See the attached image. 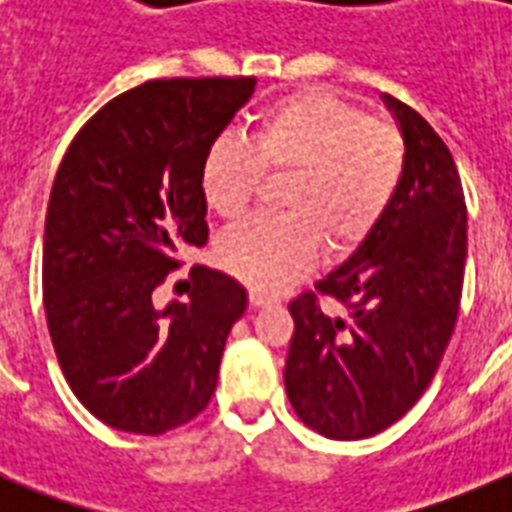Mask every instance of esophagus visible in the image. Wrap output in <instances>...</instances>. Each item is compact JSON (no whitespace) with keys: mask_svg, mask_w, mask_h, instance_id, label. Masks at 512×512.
Returning a JSON list of instances; mask_svg holds the SVG:
<instances>
[{"mask_svg":"<svg viewBox=\"0 0 512 512\" xmlns=\"http://www.w3.org/2000/svg\"><path fill=\"white\" fill-rule=\"evenodd\" d=\"M273 303H276V300L263 295V292H249V305H252V308H265V305H273Z\"/></svg>","mask_w":512,"mask_h":512,"instance_id":"obj_1","label":"esophagus"}]
</instances>
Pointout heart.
I'll use <instances>...</instances> for the list:
<instances>
[{
    "instance_id": "heart-1",
    "label": "heart",
    "mask_w": 512,
    "mask_h": 512,
    "mask_svg": "<svg viewBox=\"0 0 512 512\" xmlns=\"http://www.w3.org/2000/svg\"><path fill=\"white\" fill-rule=\"evenodd\" d=\"M265 172H292L287 217H249L217 244L225 271L257 292L284 287L313 265L321 241L356 247L380 225L406 175V140L396 124L369 119L329 92H297L257 114L249 146L217 135L201 156L207 207L236 217Z\"/></svg>"
}]
</instances>
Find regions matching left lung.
I'll return each mask as SVG.
<instances>
[{
	"label": "left lung",
	"mask_w": 512,
	"mask_h": 512,
	"mask_svg": "<svg viewBox=\"0 0 512 512\" xmlns=\"http://www.w3.org/2000/svg\"><path fill=\"white\" fill-rule=\"evenodd\" d=\"M382 100L406 140L401 191L356 252L289 303V404L337 441L390 428L425 393L452 340L468 257V209L449 148L414 108ZM319 294L349 316L321 312Z\"/></svg>",
	"instance_id": "obj_1"
}]
</instances>
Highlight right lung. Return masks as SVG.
Listing matches in <instances>:
<instances>
[{
    "label": "right lung",
    "mask_w": 512,
    "mask_h": 512,
    "mask_svg": "<svg viewBox=\"0 0 512 512\" xmlns=\"http://www.w3.org/2000/svg\"><path fill=\"white\" fill-rule=\"evenodd\" d=\"M255 76L151 79L76 132L44 220V313L74 396L116 430L162 436L215 393L247 311L239 281L196 265L185 303L154 292L209 239L199 167L255 92Z\"/></svg>",
    "instance_id": "right-lung-1"
}]
</instances>
